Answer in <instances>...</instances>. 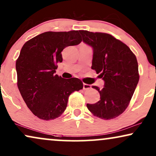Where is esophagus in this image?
<instances>
[{
	"instance_id": "obj_1",
	"label": "esophagus",
	"mask_w": 156,
	"mask_h": 156,
	"mask_svg": "<svg viewBox=\"0 0 156 156\" xmlns=\"http://www.w3.org/2000/svg\"><path fill=\"white\" fill-rule=\"evenodd\" d=\"M83 89L84 90H87V89H90V88H91V86H90V85L89 84H86V83H83Z\"/></svg>"
}]
</instances>
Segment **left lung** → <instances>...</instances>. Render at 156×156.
I'll return each instance as SVG.
<instances>
[{
  "instance_id": "8db88e82",
  "label": "left lung",
  "mask_w": 156,
  "mask_h": 156,
  "mask_svg": "<svg viewBox=\"0 0 156 156\" xmlns=\"http://www.w3.org/2000/svg\"><path fill=\"white\" fill-rule=\"evenodd\" d=\"M83 42L93 49V70L104 81V88L93 86L100 94L96 104H87L94 115L112 119L128 106L139 81L138 64L125 44L109 34L80 30Z\"/></svg>"
}]
</instances>
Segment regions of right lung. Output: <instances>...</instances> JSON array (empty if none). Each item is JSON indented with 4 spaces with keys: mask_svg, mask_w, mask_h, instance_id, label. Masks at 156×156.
I'll return each mask as SVG.
<instances>
[{
    "mask_svg": "<svg viewBox=\"0 0 156 156\" xmlns=\"http://www.w3.org/2000/svg\"><path fill=\"white\" fill-rule=\"evenodd\" d=\"M81 42L78 31H47L27 41L16 60L18 88L31 112L44 120L59 117L73 92L82 89L78 78L66 79L55 74L62 62V51Z\"/></svg>",
    "mask_w": 156,
    "mask_h": 156,
    "instance_id": "obj_1",
    "label": "right lung"
}]
</instances>
